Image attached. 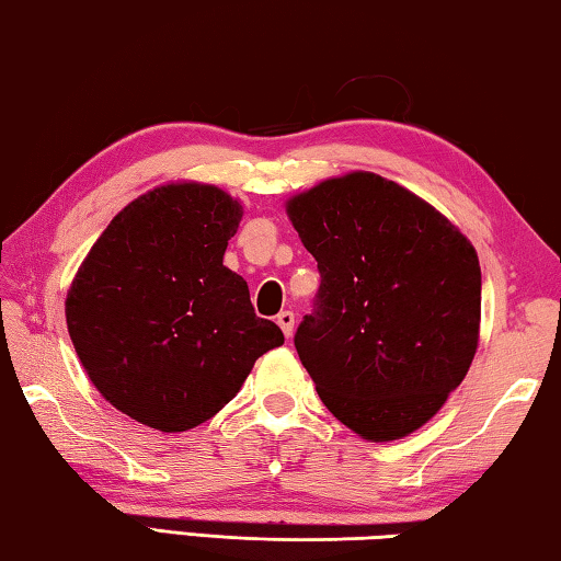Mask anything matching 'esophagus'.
<instances>
[{
  "label": "esophagus",
  "mask_w": 561,
  "mask_h": 561,
  "mask_svg": "<svg viewBox=\"0 0 561 561\" xmlns=\"http://www.w3.org/2000/svg\"><path fill=\"white\" fill-rule=\"evenodd\" d=\"M277 324L282 327V331H284V336H291V331H294V311H279V317H277Z\"/></svg>",
  "instance_id": "obj_1"
}]
</instances>
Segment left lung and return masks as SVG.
<instances>
[{
    "mask_svg": "<svg viewBox=\"0 0 561 561\" xmlns=\"http://www.w3.org/2000/svg\"><path fill=\"white\" fill-rule=\"evenodd\" d=\"M287 215L321 274L294 334L321 403L364 440L405 438L478 351V252L431 203L366 170L289 197Z\"/></svg>",
    "mask_w": 561,
    "mask_h": 561,
    "instance_id": "left-lung-1",
    "label": "left lung"
}]
</instances>
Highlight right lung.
Returning a JSON list of instances; mask_svg holds the SVG:
<instances>
[{"label":"right lung","instance_id":"1","mask_svg":"<svg viewBox=\"0 0 561 561\" xmlns=\"http://www.w3.org/2000/svg\"><path fill=\"white\" fill-rule=\"evenodd\" d=\"M240 220L242 205L215 185L148 190L113 217L66 294V327L91 383L148 428L210 421L254 360L284 344L222 264Z\"/></svg>","mask_w":561,"mask_h":561}]
</instances>
